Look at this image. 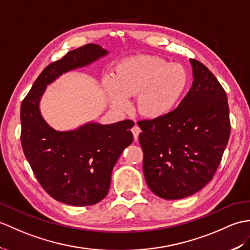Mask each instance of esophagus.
I'll list each match as a JSON object with an SVG mask.
<instances>
[{
    "label": "esophagus",
    "mask_w": 250,
    "mask_h": 250,
    "mask_svg": "<svg viewBox=\"0 0 250 250\" xmlns=\"http://www.w3.org/2000/svg\"><path fill=\"white\" fill-rule=\"evenodd\" d=\"M132 133H133V136H134L135 141H137L139 133H141V129H139V126L136 125H135L134 126H133V127H132Z\"/></svg>",
    "instance_id": "34e87169"
}]
</instances>
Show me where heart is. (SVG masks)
I'll return each mask as SVG.
<instances>
[{
	"label": "heart",
	"instance_id": "b5f03b06",
	"mask_svg": "<svg viewBox=\"0 0 250 250\" xmlns=\"http://www.w3.org/2000/svg\"><path fill=\"white\" fill-rule=\"evenodd\" d=\"M188 74L179 63L152 55L129 59L117 66L105 89L119 108H127L129 98H137V108L149 118H161L173 111L188 88Z\"/></svg>",
	"mask_w": 250,
	"mask_h": 250
}]
</instances>
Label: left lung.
<instances>
[{
	"label": "left lung",
	"instance_id": "obj_1",
	"mask_svg": "<svg viewBox=\"0 0 250 250\" xmlns=\"http://www.w3.org/2000/svg\"><path fill=\"white\" fill-rule=\"evenodd\" d=\"M189 62L193 85L179 106L164 117L137 123L146 182L167 200L188 197L211 181L230 136L226 91L204 63Z\"/></svg>",
	"mask_w": 250,
	"mask_h": 250
}]
</instances>
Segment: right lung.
Wrapping results in <instances>:
<instances>
[{"label": "right lung", "mask_w": 250, "mask_h": 250, "mask_svg": "<svg viewBox=\"0 0 250 250\" xmlns=\"http://www.w3.org/2000/svg\"><path fill=\"white\" fill-rule=\"evenodd\" d=\"M108 52L95 43L72 50L39 74L20 109L21 145L38 182L52 198L84 207L108 193L113 168L133 142L134 123H88L72 131H56L45 123L39 102L46 85L73 69L90 65Z\"/></svg>", "instance_id": "add662e5"}]
</instances>
